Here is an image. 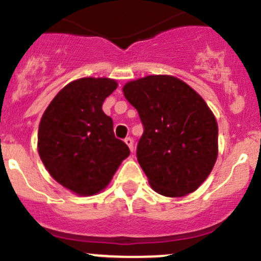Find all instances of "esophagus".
<instances>
[{"label": "esophagus", "mask_w": 261, "mask_h": 261, "mask_svg": "<svg viewBox=\"0 0 261 261\" xmlns=\"http://www.w3.org/2000/svg\"><path fill=\"white\" fill-rule=\"evenodd\" d=\"M125 143H126V144H127V147L130 148L131 152H134V140L130 138V136L125 139Z\"/></svg>", "instance_id": "obj_1"}]
</instances>
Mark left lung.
<instances>
[{
	"mask_svg": "<svg viewBox=\"0 0 261 261\" xmlns=\"http://www.w3.org/2000/svg\"><path fill=\"white\" fill-rule=\"evenodd\" d=\"M122 91L144 125L136 155L153 191L172 198L197 191L219 153L218 122L206 101L169 74L134 80Z\"/></svg>",
	"mask_w": 261,
	"mask_h": 261,
	"instance_id": "8db88e82",
	"label": "left lung"
}]
</instances>
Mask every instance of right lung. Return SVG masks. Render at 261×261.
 Listing matches in <instances>:
<instances>
[{"instance_id":"right-lung-1","label":"right lung","mask_w":261,"mask_h":261,"mask_svg":"<svg viewBox=\"0 0 261 261\" xmlns=\"http://www.w3.org/2000/svg\"><path fill=\"white\" fill-rule=\"evenodd\" d=\"M117 86L116 80L107 77L74 80L55 95L41 117V161L54 180L77 196H94L106 189L130 154L101 109Z\"/></svg>"}]
</instances>
